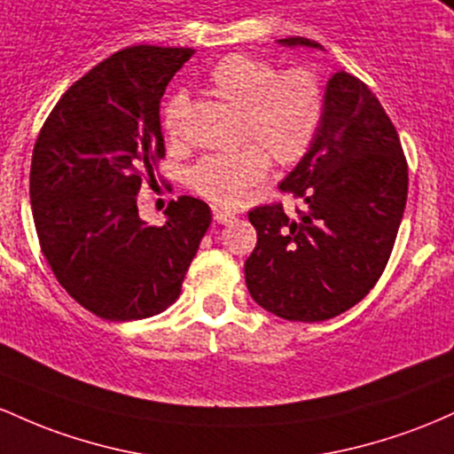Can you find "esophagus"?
Wrapping results in <instances>:
<instances>
[{
    "label": "esophagus",
    "mask_w": 454,
    "mask_h": 454,
    "mask_svg": "<svg viewBox=\"0 0 454 454\" xmlns=\"http://www.w3.org/2000/svg\"><path fill=\"white\" fill-rule=\"evenodd\" d=\"M214 221H216L218 225H229V223L236 221V214L227 210H214Z\"/></svg>",
    "instance_id": "1"
}]
</instances>
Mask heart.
<instances>
[{"mask_svg":"<svg viewBox=\"0 0 454 454\" xmlns=\"http://www.w3.org/2000/svg\"><path fill=\"white\" fill-rule=\"evenodd\" d=\"M207 83L214 94L242 109V139L254 144L231 154L206 156L188 173V182L206 200L238 206L248 188L266 177L268 151L278 165L302 159L322 117V88L309 70L278 74L272 64L240 53L227 55L214 66ZM184 111V94H176L167 103L165 129L169 135L180 130Z\"/></svg>","mask_w":454,"mask_h":454,"instance_id":"heart-1","label":"heart"}]
</instances>
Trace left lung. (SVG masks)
I'll list each match as a JSON object with an SVG mask.
<instances>
[{
	"label": "left lung",
	"instance_id": "1",
	"mask_svg": "<svg viewBox=\"0 0 454 454\" xmlns=\"http://www.w3.org/2000/svg\"><path fill=\"white\" fill-rule=\"evenodd\" d=\"M283 47L324 51L309 38ZM302 200L248 212L257 247L244 262L253 300L289 322H324L358 304L384 272L407 201V162L384 106L360 79L337 70L324 90L317 132L285 176Z\"/></svg>",
	"mask_w": 454,
	"mask_h": 454
}]
</instances>
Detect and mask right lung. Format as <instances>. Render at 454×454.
<instances>
[{
  "label": "right lung",
  "mask_w": 454,
  "mask_h": 454,
  "mask_svg": "<svg viewBox=\"0 0 454 454\" xmlns=\"http://www.w3.org/2000/svg\"><path fill=\"white\" fill-rule=\"evenodd\" d=\"M192 49H121L59 98L34 145L29 197L40 248L59 285L109 322L144 319L180 295L212 223L180 197L162 227L139 216L144 173L165 156L160 98Z\"/></svg>",
  "instance_id": "1"
}]
</instances>
